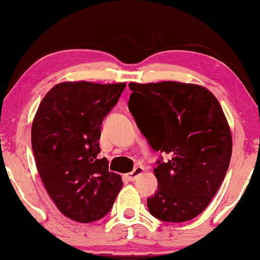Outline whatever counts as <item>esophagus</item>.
<instances>
[{"mask_svg":"<svg viewBox=\"0 0 260 260\" xmlns=\"http://www.w3.org/2000/svg\"><path fill=\"white\" fill-rule=\"evenodd\" d=\"M143 172H144V168L142 166H138V167H136V168H135L133 172L131 173H129V174H126V177H127V180L129 181H135V180H137L138 177H140L142 174H143Z\"/></svg>","mask_w":260,"mask_h":260,"instance_id":"1","label":"esophagus"}]
</instances>
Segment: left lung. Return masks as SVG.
I'll return each instance as SVG.
<instances>
[{
  "label": "left lung",
  "instance_id": "obj_1",
  "mask_svg": "<svg viewBox=\"0 0 260 260\" xmlns=\"http://www.w3.org/2000/svg\"><path fill=\"white\" fill-rule=\"evenodd\" d=\"M129 111L161 157L157 190L147 199L152 216L166 222L194 219L214 198L229 169L232 136L218 99L207 88L177 81L130 83Z\"/></svg>",
  "mask_w": 260,
  "mask_h": 260
}]
</instances>
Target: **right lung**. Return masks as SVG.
<instances>
[{"label":"right lung","mask_w":260,"mask_h":260,"mask_svg":"<svg viewBox=\"0 0 260 260\" xmlns=\"http://www.w3.org/2000/svg\"><path fill=\"white\" fill-rule=\"evenodd\" d=\"M125 83H61L39 105L31 125V148L46 190L67 218L78 222L102 219L123 187L118 174L101 158L103 120Z\"/></svg>","instance_id":"obj_1"}]
</instances>
